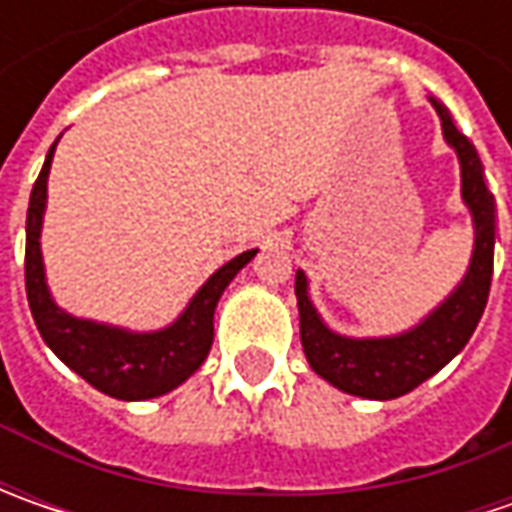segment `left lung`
<instances>
[{
    "mask_svg": "<svg viewBox=\"0 0 512 512\" xmlns=\"http://www.w3.org/2000/svg\"><path fill=\"white\" fill-rule=\"evenodd\" d=\"M442 116L444 139L456 148L462 162V196L476 222L473 262L459 290L430 319L396 339H344L330 333L307 299L305 273H296L299 327L310 367L344 393L362 399H396L439 373L482 319L490 282H493V247H496V207L484 185L482 159L473 142L453 125L442 102L430 99Z\"/></svg>",
    "mask_w": 512,
    "mask_h": 512,
    "instance_id": "left-lung-1",
    "label": "left lung"
}]
</instances>
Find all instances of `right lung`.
Wrapping results in <instances>:
<instances>
[{
  "label": "right lung",
  "instance_id": "1",
  "mask_svg": "<svg viewBox=\"0 0 512 512\" xmlns=\"http://www.w3.org/2000/svg\"><path fill=\"white\" fill-rule=\"evenodd\" d=\"M53 148L56 145H50L42 173L30 190L28 227H25V290H28L33 322L50 350L96 390L125 402L162 396L179 387L187 376H193L199 364L205 362L207 350L213 344L216 302L230 285V279L256 256V250H247L242 256L230 259L225 267H219L207 279L205 287L193 296L179 322L159 333H125L116 327L73 319L53 305L45 285L42 253H39V230H42V213L48 196Z\"/></svg>",
  "mask_w": 512,
  "mask_h": 512
}]
</instances>
